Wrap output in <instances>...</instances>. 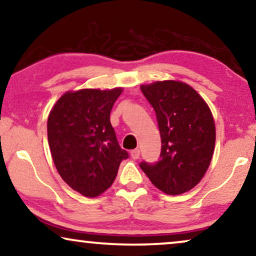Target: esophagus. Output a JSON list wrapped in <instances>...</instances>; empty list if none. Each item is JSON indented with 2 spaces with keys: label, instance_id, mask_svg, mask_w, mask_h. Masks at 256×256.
<instances>
[{
  "label": "esophagus",
  "instance_id": "obj_1",
  "mask_svg": "<svg viewBox=\"0 0 256 256\" xmlns=\"http://www.w3.org/2000/svg\"><path fill=\"white\" fill-rule=\"evenodd\" d=\"M130 156H132V160H138V157H140V150H138V149L132 150V152H130Z\"/></svg>",
  "mask_w": 256,
  "mask_h": 256
}]
</instances>
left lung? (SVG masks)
<instances>
[{
    "instance_id": "8db88e82",
    "label": "left lung",
    "mask_w": 256,
    "mask_h": 256,
    "mask_svg": "<svg viewBox=\"0 0 256 256\" xmlns=\"http://www.w3.org/2000/svg\"><path fill=\"white\" fill-rule=\"evenodd\" d=\"M141 90L156 113L162 150L156 163L140 166L164 194H184L202 180L211 163L216 144L211 110L182 82H156L142 85Z\"/></svg>"
}]
</instances>
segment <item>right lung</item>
Instances as JSON below:
<instances>
[{
    "label": "right lung",
    "mask_w": 256,
    "mask_h": 256,
    "mask_svg": "<svg viewBox=\"0 0 256 256\" xmlns=\"http://www.w3.org/2000/svg\"><path fill=\"white\" fill-rule=\"evenodd\" d=\"M122 88L66 92L48 118V140L62 180L85 197H98L113 184L128 158L110 124Z\"/></svg>",
    "instance_id": "obj_1"
}]
</instances>
